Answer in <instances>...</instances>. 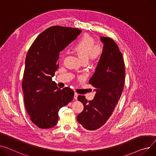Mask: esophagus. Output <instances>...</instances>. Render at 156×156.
Masks as SVG:
<instances>
[{"label": "esophagus", "mask_w": 156, "mask_h": 156, "mask_svg": "<svg viewBox=\"0 0 156 156\" xmlns=\"http://www.w3.org/2000/svg\"><path fill=\"white\" fill-rule=\"evenodd\" d=\"M78 94L77 93H74V99L75 100H77V98H78Z\"/></svg>", "instance_id": "34e87169"}]
</instances>
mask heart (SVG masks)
I'll return each mask as SVG.
<instances>
[{
	"label": "heart",
	"mask_w": 156,
	"mask_h": 156,
	"mask_svg": "<svg viewBox=\"0 0 156 156\" xmlns=\"http://www.w3.org/2000/svg\"><path fill=\"white\" fill-rule=\"evenodd\" d=\"M73 51L83 61L87 62L88 59H95L102 53V48L95 44V41L89 34L83 36L78 42L73 47Z\"/></svg>",
	"instance_id": "obj_1"
}]
</instances>
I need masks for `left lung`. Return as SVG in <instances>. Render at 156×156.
<instances>
[{"label":"left lung","instance_id":"obj_1","mask_svg":"<svg viewBox=\"0 0 156 156\" xmlns=\"http://www.w3.org/2000/svg\"><path fill=\"white\" fill-rule=\"evenodd\" d=\"M103 51L94 74L89 83L95 88V96L88 101L85 96L78 99L84 106L77 120L88 130L102 127L112 115L123 91L125 65L118 46L112 38L100 37Z\"/></svg>","mask_w":156,"mask_h":156}]
</instances>
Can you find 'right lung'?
Segmentation results:
<instances>
[{
  "mask_svg": "<svg viewBox=\"0 0 156 156\" xmlns=\"http://www.w3.org/2000/svg\"><path fill=\"white\" fill-rule=\"evenodd\" d=\"M81 32L76 28L50 27L37 37L27 52L22 84L24 100L31 121L39 128L55 126L58 111L73 98V91L59 89L52 78L59 67L60 51Z\"/></svg>",
  "mask_w": 156,
  "mask_h": 156,
  "instance_id": "right-lung-1",
  "label": "right lung"
}]
</instances>
